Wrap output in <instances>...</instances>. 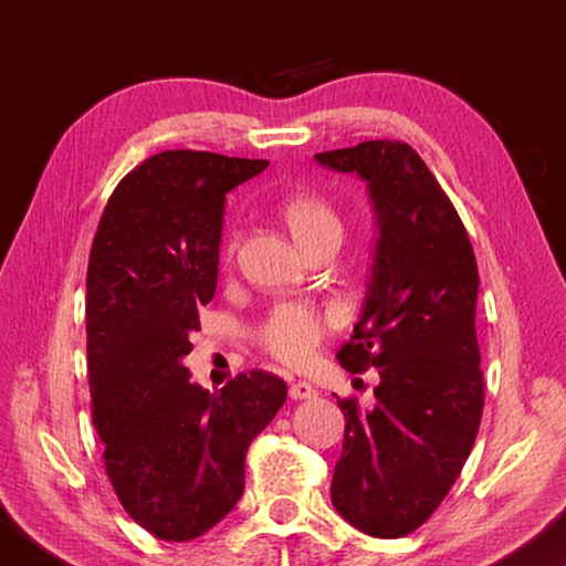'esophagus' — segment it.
<instances>
[{
    "instance_id": "esophagus-1",
    "label": "esophagus",
    "mask_w": 566,
    "mask_h": 566,
    "mask_svg": "<svg viewBox=\"0 0 566 566\" xmlns=\"http://www.w3.org/2000/svg\"><path fill=\"white\" fill-rule=\"evenodd\" d=\"M290 397L296 401V399H312L317 397V389H314L310 381H292L290 385Z\"/></svg>"
}]
</instances>
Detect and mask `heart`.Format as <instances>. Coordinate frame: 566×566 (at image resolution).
<instances>
[{
	"label": "heart",
	"instance_id": "1",
	"mask_svg": "<svg viewBox=\"0 0 566 566\" xmlns=\"http://www.w3.org/2000/svg\"><path fill=\"white\" fill-rule=\"evenodd\" d=\"M282 219L290 227L302 249L322 242L329 237H342V219L334 207L319 195L300 191L284 199ZM237 249V234H229L224 244V256H232ZM327 332V314L310 302H280L274 304L266 317L256 324L254 342L260 349L270 354L276 361L300 367L312 357L317 344Z\"/></svg>",
	"mask_w": 566,
	"mask_h": 566
}]
</instances>
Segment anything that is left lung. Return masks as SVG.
<instances>
[{
	"label": "left lung",
	"instance_id": "left-lung-1",
	"mask_svg": "<svg viewBox=\"0 0 566 566\" xmlns=\"http://www.w3.org/2000/svg\"><path fill=\"white\" fill-rule=\"evenodd\" d=\"M314 157L367 179L379 227L367 302L337 359L354 375L377 367L381 381L371 411L357 397L337 399L347 421L332 502L364 534L397 539L444 502L479 432L474 249L452 199L407 142Z\"/></svg>",
	"mask_w": 566,
	"mask_h": 566
}]
</instances>
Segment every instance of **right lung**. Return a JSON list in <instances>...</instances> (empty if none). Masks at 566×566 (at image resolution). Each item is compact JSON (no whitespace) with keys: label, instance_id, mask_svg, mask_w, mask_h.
I'll list each match as a JSON object with an SVG mask.
<instances>
[{"label":"right lung","instance_id":"obj_1","mask_svg":"<svg viewBox=\"0 0 566 566\" xmlns=\"http://www.w3.org/2000/svg\"><path fill=\"white\" fill-rule=\"evenodd\" d=\"M266 165L159 151L112 191L92 242L87 361L104 472L124 512L165 542L197 539L232 512L247 449L286 399L270 371L207 391L181 367L217 290L227 191Z\"/></svg>","mask_w":566,"mask_h":566}]
</instances>
